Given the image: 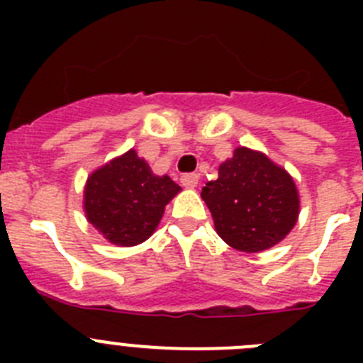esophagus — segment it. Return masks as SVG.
Masks as SVG:
<instances>
[{"label": "esophagus", "instance_id": "34e87169", "mask_svg": "<svg viewBox=\"0 0 363 363\" xmlns=\"http://www.w3.org/2000/svg\"><path fill=\"white\" fill-rule=\"evenodd\" d=\"M198 179H200V176H198L196 172H191V174H184V176H182V185H184L185 189H194L198 185Z\"/></svg>", "mask_w": 363, "mask_h": 363}]
</instances>
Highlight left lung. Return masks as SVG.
<instances>
[{
	"label": "left lung",
	"instance_id": "1",
	"mask_svg": "<svg viewBox=\"0 0 363 363\" xmlns=\"http://www.w3.org/2000/svg\"><path fill=\"white\" fill-rule=\"evenodd\" d=\"M201 198L214 229L236 251L262 252L280 243L296 225L300 194L293 176L259 150L236 147L218 167Z\"/></svg>",
	"mask_w": 363,
	"mask_h": 363
}]
</instances>
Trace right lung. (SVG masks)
Here are the masks:
<instances>
[{
  "label": "right lung",
  "mask_w": 363,
  "mask_h": 363,
  "mask_svg": "<svg viewBox=\"0 0 363 363\" xmlns=\"http://www.w3.org/2000/svg\"><path fill=\"white\" fill-rule=\"evenodd\" d=\"M182 191L167 174L156 176L134 149L86 178L83 209L107 242L133 247L152 236L165 205Z\"/></svg>",
  "instance_id": "1"
}]
</instances>
